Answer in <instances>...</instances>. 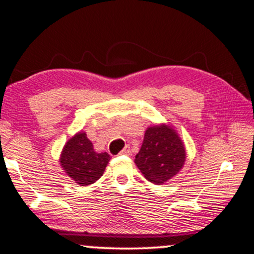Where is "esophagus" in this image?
Masks as SVG:
<instances>
[{
    "label": "esophagus",
    "mask_w": 254,
    "mask_h": 254,
    "mask_svg": "<svg viewBox=\"0 0 254 254\" xmlns=\"http://www.w3.org/2000/svg\"><path fill=\"white\" fill-rule=\"evenodd\" d=\"M130 153H131V150H130V147L127 146V147H124V149L122 150L121 154H123V155H130Z\"/></svg>",
    "instance_id": "1"
}]
</instances>
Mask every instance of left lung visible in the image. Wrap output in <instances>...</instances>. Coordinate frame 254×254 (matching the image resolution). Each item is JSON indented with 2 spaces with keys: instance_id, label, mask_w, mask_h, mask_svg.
<instances>
[{
  "instance_id": "8db88e82",
  "label": "left lung",
  "mask_w": 254,
  "mask_h": 254,
  "mask_svg": "<svg viewBox=\"0 0 254 254\" xmlns=\"http://www.w3.org/2000/svg\"><path fill=\"white\" fill-rule=\"evenodd\" d=\"M185 161V144L174 127L169 124L147 127L135 164L149 182L163 185L180 172Z\"/></svg>"
}]
</instances>
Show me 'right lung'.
<instances>
[{
  "label": "right lung",
  "instance_id": "right-lung-1",
  "mask_svg": "<svg viewBox=\"0 0 254 254\" xmlns=\"http://www.w3.org/2000/svg\"><path fill=\"white\" fill-rule=\"evenodd\" d=\"M108 153H97L83 131L66 142L60 155V165L77 185L90 186L104 175L110 161Z\"/></svg>",
  "mask_w": 254,
  "mask_h": 254
}]
</instances>
